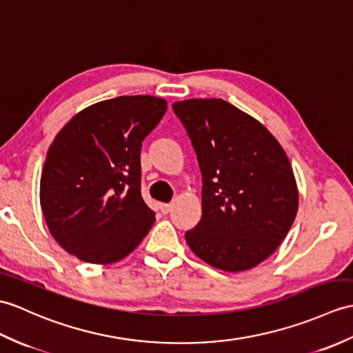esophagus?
I'll return each mask as SVG.
<instances>
[{"mask_svg":"<svg viewBox=\"0 0 353 353\" xmlns=\"http://www.w3.org/2000/svg\"><path fill=\"white\" fill-rule=\"evenodd\" d=\"M171 208H173V206H171V204H167V203H161L159 204V210H161L162 215H167L168 212L171 210Z\"/></svg>","mask_w":353,"mask_h":353,"instance_id":"34e87169","label":"esophagus"}]
</instances>
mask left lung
<instances>
[{"mask_svg": "<svg viewBox=\"0 0 353 353\" xmlns=\"http://www.w3.org/2000/svg\"><path fill=\"white\" fill-rule=\"evenodd\" d=\"M201 171L200 223L185 239L208 265L239 272L268 259L289 233L298 188L280 143L223 99L173 103Z\"/></svg>", "mask_w": 353, "mask_h": 353, "instance_id": "8db88e82", "label": "left lung"}]
</instances>
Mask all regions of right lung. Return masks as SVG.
I'll use <instances>...</instances> for the list:
<instances>
[{"mask_svg": "<svg viewBox=\"0 0 353 353\" xmlns=\"http://www.w3.org/2000/svg\"><path fill=\"white\" fill-rule=\"evenodd\" d=\"M167 102L120 96L78 112L46 154L40 204L49 232L79 260L108 265L126 257L154 223L141 196V143Z\"/></svg>", "mask_w": 353, "mask_h": 353, "instance_id": "obj_1", "label": "right lung"}]
</instances>
